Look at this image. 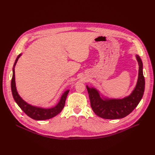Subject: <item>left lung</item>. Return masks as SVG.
Instances as JSON below:
<instances>
[{"label": "left lung", "instance_id": "left-lung-1", "mask_svg": "<svg viewBox=\"0 0 155 155\" xmlns=\"http://www.w3.org/2000/svg\"><path fill=\"white\" fill-rule=\"evenodd\" d=\"M136 58L139 64V73L136 85L131 94L123 99H109L104 97L95 88L87 85L91 107L98 116L107 119L123 118L129 115L141 101L144 91V77L143 63L137 54Z\"/></svg>", "mask_w": 155, "mask_h": 155}]
</instances>
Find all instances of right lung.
I'll return each instance as SVG.
<instances>
[{
	"mask_svg": "<svg viewBox=\"0 0 155 155\" xmlns=\"http://www.w3.org/2000/svg\"><path fill=\"white\" fill-rule=\"evenodd\" d=\"M22 54H19L17 58H16L15 63L14 64L13 70H12V78L11 80V91L13 98L15 102L19 105V107L24 111L27 116L30 117L31 118L33 119L37 120H42L51 119L58 114L62 110L64 106L65 101H66L67 95L70 91V90H67L65 91L63 95H61L60 101L55 106L51 108H43L37 106H34L32 105L26 101H24L21 96L19 95L17 88L15 86V71L14 68L16 63L18 62V59L20 58V56Z\"/></svg>",
	"mask_w": 155,
	"mask_h": 155,
	"instance_id": "obj_1",
	"label": "right lung"
}]
</instances>
